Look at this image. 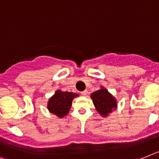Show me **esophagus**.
<instances>
[{"mask_svg": "<svg viewBox=\"0 0 159 159\" xmlns=\"http://www.w3.org/2000/svg\"><path fill=\"white\" fill-rule=\"evenodd\" d=\"M81 94H82V95L86 96V95H87L88 91H87V90H84V91H82V92H81Z\"/></svg>", "mask_w": 159, "mask_h": 159, "instance_id": "1", "label": "esophagus"}]
</instances>
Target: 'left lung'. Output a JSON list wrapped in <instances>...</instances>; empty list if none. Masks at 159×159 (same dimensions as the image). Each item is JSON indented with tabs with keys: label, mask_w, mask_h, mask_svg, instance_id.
I'll return each mask as SVG.
<instances>
[{
	"label": "left lung",
	"mask_w": 159,
	"mask_h": 159,
	"mask_svg": "<svg viewBox=\"0 0 159 159\" xmlns=\"http://www.w3.org/2000/svg\"><path fill=\"white\" fill-rule=\"evenodd\" d=\"M96 110L103 117H107L117 108V101L114 96L103 86L90 94Z\"/></svg>",
	"instance_id": "8db88e82"
}]
</instances>
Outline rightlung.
Masks as SVG:
<instances>
[{"mask_svg":"<svg viewBox=\"0 0 159 159\" xmlns=\"http://www.w3.org/2000/svg\"><path fill=\"white\" fill-rule=\"evenodd\" d=\"M78 96L79 94L76 93L57 90L48 102L49 112L52 113L59 118H63L69 114L73 98Z\"/></svg>","mask_w":159,"mask_h":159,"instance_id":"1","label":"right lung"}]
</instances>
